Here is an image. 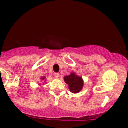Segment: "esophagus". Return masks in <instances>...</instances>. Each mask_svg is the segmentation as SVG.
<instances>
[{
  "instance_id": "1",
  "label": "esophagus",
  "mask_w": 128,
  "mask_h": 128,
  "mask_svg": "<svg viewBox=\"0 0 128 128\" xmlns=\"http://www.w3.org/2000/svg\"><path fill=\"white\" fill-rule=\"evenodd\" d=\"M60 75H59V73H54V77L56 78H58Z\"/></svg>"
}]
</instances>
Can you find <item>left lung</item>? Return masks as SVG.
<instances>
[{
  "mask_svg": "<svg viewBox=\"0 0 128 128\" xmlns=\"http://www.w3.org/2000/svg\"><path fill=\"white\" fill-rule=\"evenodd\" d=\"M64 80L66 84H68V88L72 93H78L82 89L83 86L82 78L74 73H71L70 75L64 77Z\"/></svg>",
  "mask_w": 128,
  "mask_h": 128,
  "instance_id": "left-lung-1",
  "label": "left lung"
}]
</instances>
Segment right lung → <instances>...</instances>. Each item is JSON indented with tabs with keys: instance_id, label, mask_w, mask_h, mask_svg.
Instances as JSON below:
<instances>
[{
	"instance_id": "1",
	"label": "right lung",
	"mask_w": 128,
	"mask_h": 128,
	"mask_svg": "<svg viewBox=\"0 0 128 128\" xmlns=\"http://www.w3.org/2000/svg\"><path fill=\"white\" fill-rule=\"evenodd\" d=\"M42 80H44V79H45V78H42Z\"/></svg>"
}]
</instances>
